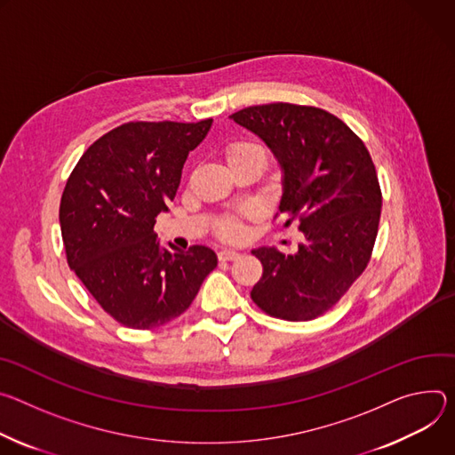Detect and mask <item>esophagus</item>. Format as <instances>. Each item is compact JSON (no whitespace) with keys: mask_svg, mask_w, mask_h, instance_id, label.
<instances>
[{"mask_svg":"<svg viewBox=\"0 0 455 455\" xmlns=\"http://www.w3.org/2000/svg\"><path fill=\"white\" fill-rule=\"evenodd\" d=\"M240 257L238 251H233V249H220L219 251V260L220 262H231V260H236Z\"/></svg>","mask_w":455,"mask_h":455,"instance_id":"obj_1","label":"esophagus"}]
</instances>
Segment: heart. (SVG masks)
Returning a JSON list of instances; mask_svg holds the SVG:
<instances>
[{"label": "heart", "instance_id": "b5f03b06", "mask_svg": "<svg viewBox=\"0 0 455 455\" xmlns=\"http://www.w3.org/2000/svg\"><path fill=\"white\" fill-rule=\"evenodd\" d=\"M249 149H262V148L253 142H235L226 151L228 161L235 159L240 154H245V151H249ZM219 235L226 240H240L243 236V226L236 217H226L219 224Z\"/></svg>", "mask_w": 455, "mask_h": 455}]
</instances>
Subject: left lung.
I'll return each instance as SVG.
<instances>
[{
  "mask_svg": "<svg viewBox=\"0 0 455 455\" xmlns=\"http://www.w3.org/2000/svg\"><path fill=\"white\" fill-rule=\"evenodd\" d=\"M257 133L283 172L282 228L304 233L294 255L253 249L264 273L251 291L269 316H322L365 271L378 235L381 189L363 140L336 116L291 103L249 107L231 116Z\"/></svg>",
  "mask_w": 455,
  "mask_h": 455,
  "instance_id": "left-lung-1",
  "label": "left lung"
}]
</instances>
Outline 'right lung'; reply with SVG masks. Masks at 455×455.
Instances as JSON below:
<instances>
[{
  "instance_id": "right-lung-1",
  "label": "right lung",
  "mask_w": 455,
  "mask_h": 455,
  "mask_svg": "<svg viewBox=\"0 0 455 455\" xmlns=\"http://www.w3.org/2000/svg\"><path fill=\"white\" fill-rule=\"evenodd\" d=\"M212 123H124L99 137L67 180L60 206L67 262L124 327L175 320L217 267L210 247H164L154 231L177 195L188 154Z\"/></svg>"
}]
</instances>
